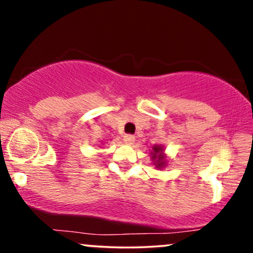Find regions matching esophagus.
Wrapping results in <instances>:
<instances>
[{
	"label": "esophagus",
	"mask_w": 253,
	"mask_h": 253,
	"mask_svg": "<svg viewBox=\"0 0 253 253\" xmlns=\"http://www.w3.org/2000/svg\"><path fill=\"white\" fill-rule=\"evenodd\" d=\"M124 141H125V144L132 145V144L135 141V136L132 135V134H126V135H124Z\"/></svg>",
	"instance_id": "34e87169"
}]
</instances>
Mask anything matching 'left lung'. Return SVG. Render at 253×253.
I'll return each mask as SVG.
<instances>
[{"instance_id":"1","label":"left lung","mask_w":253,"mask_h":253,"mask_svg":"<svg viewBox=\"0 0 253 253\" xmlns=\"http://www.w3.org/2000/svg\"><path fill=\"white\" fill-rule=\"evenodd\" d=\"M152 158L155 159L157 168H162L163 165H165V161H164V157H163V149H162L161 146L153 147Z\"/></svg>"}]
</instances>
